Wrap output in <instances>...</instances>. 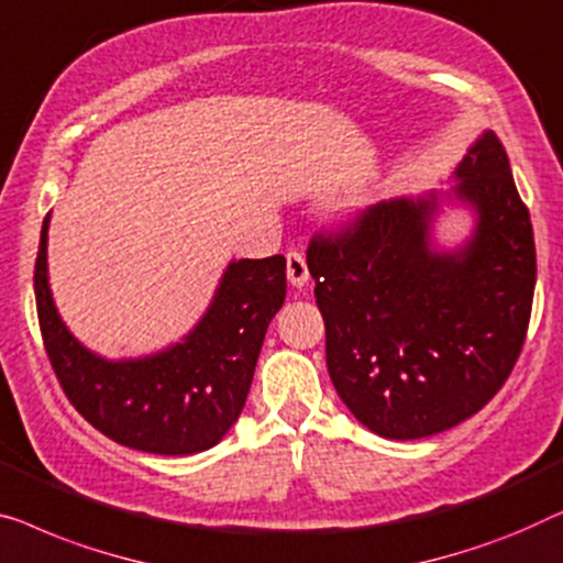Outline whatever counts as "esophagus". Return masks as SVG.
Here are the masks:
<instances>
[{
	"label": "esophagus",
	"mask_w": 563,
	"mask_h": 563,
	"mask_svg": "<svg viewBox=\"0 0 563 563\" xmlns=\"http://www.w3.org/2000/svg\"><path fill=\"white\" fill-rule=\"evenodd\" d=\"M285 271H288V283L296 285V288H303L308 283V265L300 252H288V257H285Z\"/></svg>",
	"instance_id": "obj_1"
}]
</instances>
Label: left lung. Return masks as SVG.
Here are the masks:
<instances>
[{
  "instance_id": "8db88e82",
  "label": "left lung",
  "mask_w": 563,
  "mask_h": 563,
  "mask_svg": "<svg viewBox=\"0 0 563 563\" xmlns=\"http://www.w3.org/2000/svg\"><path fill=\"white\" fill-rule=\"evenodd\" d=\"M446 194L379 201L308 247L339 398L383 439H423L495 398L520 357L536 288L530 213L493 130ZM475 211L462 249L437 251L440 201Z\"/></svg>"
}]
</instances>
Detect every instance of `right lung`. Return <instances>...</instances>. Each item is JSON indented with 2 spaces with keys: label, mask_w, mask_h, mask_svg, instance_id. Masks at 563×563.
<instances>
[{
  "label": "right lung",
  "mask_w": 563,
  "mask_h": 563,
  "mask_svg": "<svg viewBox=\"0 0 563 563\" xmlns=\"http://www.w3.org/2000/svg\"><path fill=\"white\" fill-rule=\"evenodd\" d=\"M47 224L35 260L43 344L74 408L122 446L186 456L224 439L247 400L265 331L285 300V257L232 260L184 342L137 360H104L78 342L47 283Z\"/></svg>",
  "instance_id": "1"
}]
</instances>
